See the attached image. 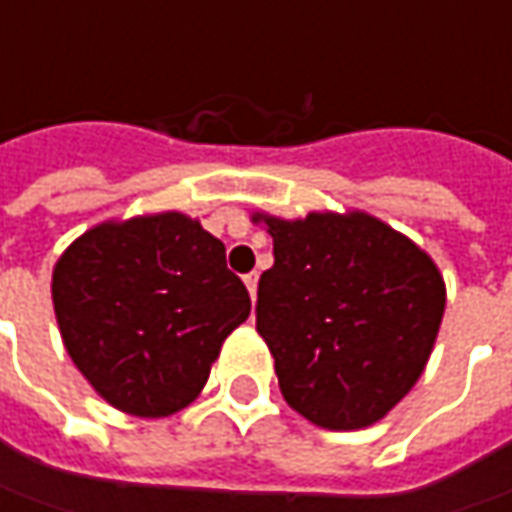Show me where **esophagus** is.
Listing matches in <instances>:
<instances>
[{
  "instance_id": "34e87169",
  "label": "esophagus",
  "mask_w": 512,
  "mask_h": 512,
  "mask_svg": "<svg viewBox=\"0 0 512 512\" xmlns=\"http://www.w3.org/2000/svg\"><path fill=\"white\" fill-rule=\"evenodd\" d=\"M245 285H247V290H250V296L256 299V287H259V273H247Z\"/></svg>"
}]
</instances>
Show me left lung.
<instances>
[{
  "instance_id": "1",
  "label": "left lung",
  "mask_w": 512,
  "mask_h": 512,
  "mask_svg": "<svg viewBox=\"0 0 512 512\" xmlns=\"http://www.w3.org/2000/svg\"><path fill=\"white\" fill-rule=\"evenodd\" d=\"M273 236L256 330L285 402L327 430L384 419L419 382L444 316L439 267L367 213H256Z\"/></svg>"
}]
</instances>
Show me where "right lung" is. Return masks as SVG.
I'll use <instances>...</instances> for the list:
<instances>
[{
	"label": "right lung",
	"mask_w": 512,
	"mask_h": 512,
	"mask_svg": "<svg viewBox=\"0 0 512 512\" xmlns=\"http://www.w3.org/2000/svg\"><path fill=\"white\" fill-rule=\"evenodd\" d=\"M50 293L79 373L142 419L193 402L222 342L250 316L225 245L176 210L88 230L59 256Z\"/></svg>",
	"instance_id": "add662e5"
}]
</instances>
